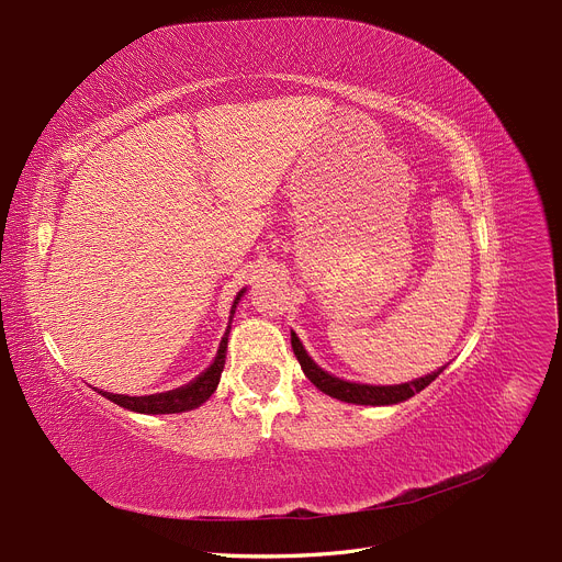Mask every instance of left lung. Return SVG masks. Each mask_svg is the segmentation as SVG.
<instances>
[{"mask_svg": "<svg viewBox=\"0 0 562 562\" xmlns=\"http://www.w3.org/2000/svg\"><path fill=\"white\" fill-rule=\"evenodd\" d=\"M291 347H294V353L301 362V368L305 372V376L322 390V393L349 402V404H370V406H383V404H397L404 402L408 397H413L420 390H425L438 374L443 372V368L438 372H431L423 379H416L411 383H402V385H360V383H349L330 376L328 372H324L322 368H316L312 362V358L305 353L301 339L296 337V333H291Z\"/></svg>", "mask_w": 562, "mask_h": 562, "instance_id": "1", "label": "left lung"}]
</instances>
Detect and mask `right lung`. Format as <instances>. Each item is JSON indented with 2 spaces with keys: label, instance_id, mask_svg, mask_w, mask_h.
<instances>
[{
  "label": "right lung",
  "instance_id": "add662e5",
  "mask_svg": "<svg viewBox=\"0 0 562 562\" xmlns=\"http://www.w3.org/2000/svg\"><path fill=\"white\" fill-rule=\"evenodd\" d=\"M243 294V291H240ZM240 294L234 301V307L240 299ZM234 312V310H232ZM225 351H227V335L221 341V349H217V356L213 360L211 368L194 379L192 383L177 387V390H169V393H160V395H149V397H128V395H112V393H103L101 395L108 397L110 402L137 411V413H181V411H190L194 406L204 404L211 395L213 390L217 387V381H221L223 368H225Z\"/></svg>",
  "mask_w": 562,
  "mask_h": 562
}]
</instances>
